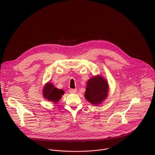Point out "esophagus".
Wrapping results in <instances>:
<instances>
[{
    "label": "esophagus",
    "instance_id": "obj_1",
    "mask_svg": "<svg viewBox=\"0 0 155 155\" xmlns=\"http://www.w3.org/2000/svg\"><path fill=\"white\" fill-rule=\"evenodd\" d=\"M69 91L71 94H74V93H75L77 92V90L76 89H70Z\"/></svg>",
    "mask_w": 155,
    "mask_h": 155
}]
</instances>
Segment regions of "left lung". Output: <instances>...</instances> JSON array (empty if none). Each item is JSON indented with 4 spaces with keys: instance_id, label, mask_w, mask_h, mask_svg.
I'll return each instance as SVG.
<instances>
[{
    "instance_id": "left-lung-1",
    "label": "left lung",
    "mask_w": 155,
    "mask_h": 155,
    "mask_svg": "<svg viewBox=\"0 0 155 155\" xmlns=\"http://www.w3.org/2000/svg\"><path fill=\"white\" fill-rule=\"evenodd\" d=\"M108 84L100 75L94 76L87 82L84 97L93 105H99L107 97Z\"/></svg>"
}]
</instances>
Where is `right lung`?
<instances>
[{"mask_svg":"<svg viewBox=\"0 0 155 155\" xmlns=\"http://www.w3.org/2000/svg\"><path fill=\"white\" fill-rule=\"evenodd\" d=\"M64 94L62 90L58 89L51 83H47L43 88V96L46 99L54 103H57Z\"/></svg>","mask_w":155,"mask_h":155,"instance_id":"right-lung-1","label":"right lung"}]
</instances>
